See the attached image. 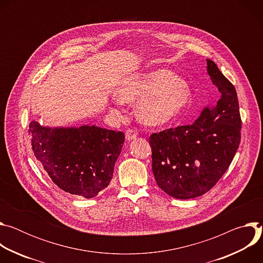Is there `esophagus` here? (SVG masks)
I'll use <instances>...</instances> for the list:
<instances>
[{"instance_id":"obj_1","label":"esophagus","mask_w":263,"mask_h":263,"mask_svg":"<svg viewBox=\"0 0 263 263\" xmlns=\"http://www.w3.org/2000/svg\"><path fill=\"white\" fill-rule=\"evenodd\" d=\"M137 137V132L136 131H134V130H132V129H128L127 131H126V139L128 140V141H130V140H132V139H135Z\"/></svg>"}]
</instances>
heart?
<instances>
[{
  "label": "heart",
  "mask_w": 263,
  "mask_h": 263,
  "mask_svg": "<svg viewBox=\"0 0 263 263\" xmlns=\"http://www.w3.org/2000/svg\"><path fill=\"white\" fill-rule=\"evenodd\" d=\"M122 103L136 104L137 119L148 126L177 122L189 110L192 93L177 73L160 68L126 80L116 91Z\"/></svg>",
  "instance_id": "obj_1"
}]
</instances>
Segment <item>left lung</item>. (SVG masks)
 Wrapping results in <instances>:
<instances>
[{
  "instance_id": "obj_1",
  "label": "left lung",
  "mask_w": 263,
  "mask_h": 263,
  "mask_svg": "<svg viewBox=\"0 0 263 263\" xmlns=\"http://www.w3.org/2000/svg\"><path fill=\"white\" fill-rule=\"evenodd\" d=\"M207 72L220 93L217 103L205 107L194 123L153 133L148 138L157 185L180 200L209 192L230 166L240 143L235 87L210 59Z\"/></svg>"
}]
</instances>
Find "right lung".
Instances as JSON below:
<instances>
[{
  "label": "right lung",
  "mask_w": 263,
  "mask_h": 263,
  "mask_svg": "<svg viewBox=\"0 0 263 263\" xmlns=\"http://www.w3.org/2000/svg\"><path fill=\"white\" fill-rule=\"evenodd\" d=\"M33 153L65 193L90 199L109 185L125 134L96 126L49 128L31 122Z\"/></svg>",
  "instance_id": "add662e5"
}]
</instances>
